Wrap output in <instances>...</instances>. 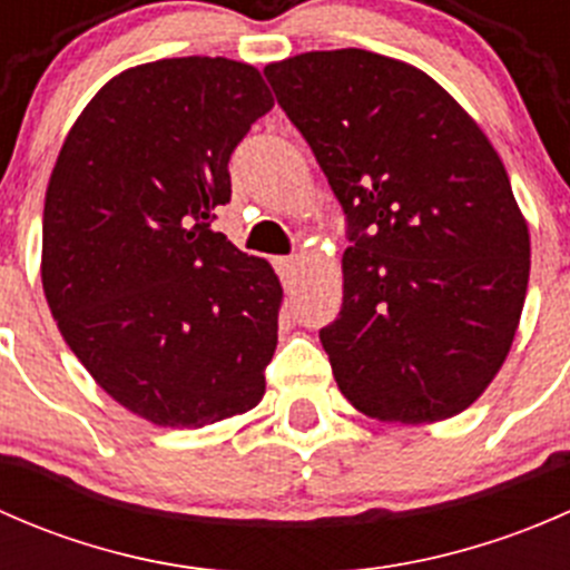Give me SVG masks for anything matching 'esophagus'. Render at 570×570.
<instances>
[{
  "instance_id": "1",
  "label": "esophagus",
  "mask_w": 570,
  "mask_h": 570,
  "mask_svg": "<svg viewBox=\"0 0 570 570\" xmlns=\"http://www.w3.org/2000/svg\"><path fill=\"white\" fill-rule=\"evenodd\" d=\"M273 264H275V269H278V275L284 281L295 278V273H297V258L295 256H278Z\"/></svg>"
}]
</instances>
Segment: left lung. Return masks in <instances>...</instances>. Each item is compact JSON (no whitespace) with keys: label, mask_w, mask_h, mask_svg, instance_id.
Segmentation results:
<instances>
[{"label":"left lung","mask_w":570,"mask_h":570,"mask_svg":"<svg viewBox=\"0 0 570 570\" xmlns=\"http://www.w3.org/2000/svg\"><path fill=\"white\" fill-rule=\"evenodd\" d=\"M264 77L347 217L344 303L320 331L342 394L381 422L465 411L508 358L530 281L499 154L435 79L375 51H306Z\"/></svg>","instance_id":"1"}]
</instances>
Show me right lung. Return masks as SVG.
I'll return each mask as SVG.
<instances>
[{
	"instance_id": "obj_1",
	"label": "right lung",
	"mask_w": 570,
	"mask_h": 570,
	"mask_svg": "<svg viewBox=\"0 0 570 570\" xmlns=\"http://www.w3.org/2000/svg\"><path fill=\"white\" fill-rule=\"evenodd\" d=\"M269 109L248 62H146L90 99L51 170V317L94 381L159 428L223 422L264 396L278 275L212 220L232 200L234 148Z\"/></svg>"
}]
</instances>
